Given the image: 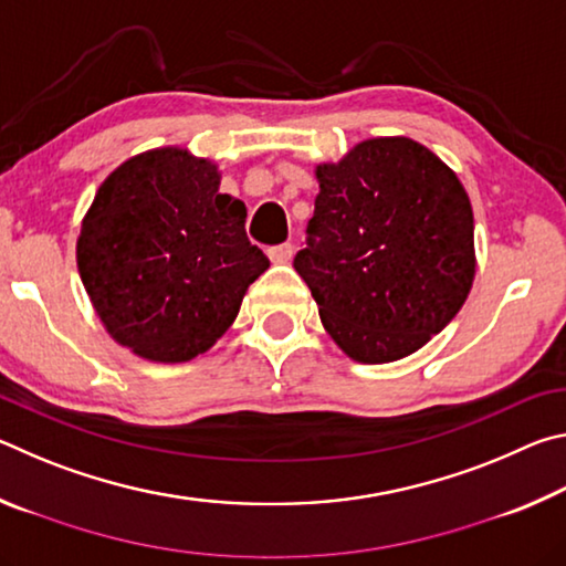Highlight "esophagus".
<instances>
[{
    "instance_id": "34e87169",
    "label": "esophagus",
    "mask_w": 566,
    "mask_h": 566,
    "mask_svg": "<svg viewBox=\"0 0 566 566\" xmlns=\"http://www.w3.org/2000/svg\"><path fill=\"white\" fill-rule=\"evenodd\" d=\"M292 254H294V247L290 242L266 249V256H270L274 264H286V262L292 260Z\"/></svg>"
}]
</instances>
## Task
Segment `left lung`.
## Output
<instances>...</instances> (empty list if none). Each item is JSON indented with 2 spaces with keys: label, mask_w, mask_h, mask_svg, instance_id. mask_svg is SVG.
Segmentation results:
<instances>
[{
  "label": "left lung",
  "mask_w": 566,
  "mask_h": 566,
  "mask_svg": "<svg viewBox=\"0 0 566 566\" xmlns=\"http://www.w3.org/2000/svg\"><path fill=\"white\" fill-rule=\"evenodd\" d=\"M319 195L294 270L334 344L387 364L442 332L472 290L474 217L462 181L409 137H375L314 169Z\"/></svg>",
  "instance_id": "left-lung-1"
}]
</instances>
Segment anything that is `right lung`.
<instances>
[{
  "label": "right lung",
  "instance_id": "right-lung-1",
  "mask_svg": "<svg viewBox=\"0 0 566 566\" xmlns=\"http://www.w3.org/2000/svg\"><path fill=\"white\" fill-rule=\"evenodd\" d=\"M187 147L134 155L102 181L76 237V266L109 337L137 357L189 361L232 327L266 272L247 207Z\"/></svg>",
  "mask_w": 566,
  "mask_h": 566
}]
</instances>
